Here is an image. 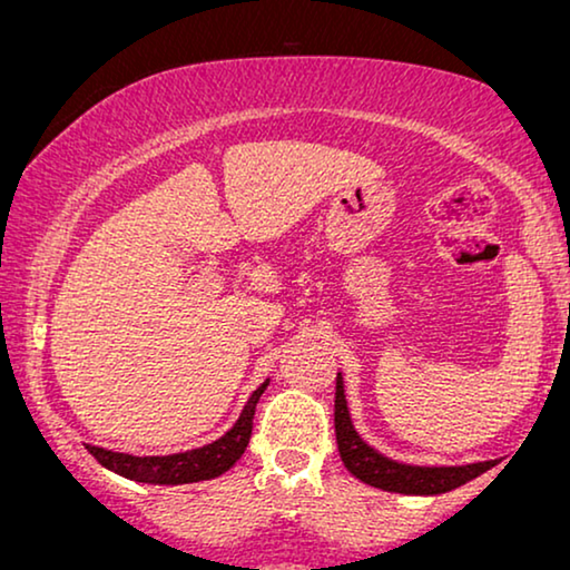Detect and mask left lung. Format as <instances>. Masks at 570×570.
I'll return each instance as SVG.
<instances>
[{
    "label": "left lung",
    "mask_w": 570,
    "mask_h": 570,
    "mask_svg": "<svg viewBox=\"0 0 570 570\" xmlns=\"http://www.w3.org/2000/svg\"><path fill=\"white\" fill-rule=\"evenodd\" d=\"M334 429L336 444L344 468L362 483L375 485V489L393 491V493H414V497H434V493H448L458 485L473 481L485 473L493 463H473V465H455V468H422V465H403L395 460L383 458L370 444L360 440L354 432L350 409L344 399V381L342 373H336V393H334Z\"/></svg>",
    "instance_id": "8db88e82"
}]
</instances>
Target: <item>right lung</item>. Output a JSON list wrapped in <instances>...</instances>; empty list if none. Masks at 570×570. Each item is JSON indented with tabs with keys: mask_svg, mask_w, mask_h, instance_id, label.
<instances>
[{
	"mask_svg": "<svg viewBox=\"0 0 570 570\" xmlns=\"http://www.w3.org/2000/svg\"><path fill=\"white\" fill-rule=\"evenodd\" d=\"M267 383L269 381L262 383L257 391L249 395V401H246V406L242 411V416L236 419V424L230 426L220 440L205 444V448L177 452V455H164V458H136V455H126V452L95 448V444H87V450L89 455H95L97 463L105 465L107 470H112V473L130 478V481H138V483L179 485V483H197V481H208V478H218L244 455L246 444H249V436H252L254 409H257V401L259 395L265 393Z\"/></svg>",
	"mask_w": 570,
	"mask_h": 570,
	"instance_id": "obj_1",
	"label": "right lung"
}]
</instances>
